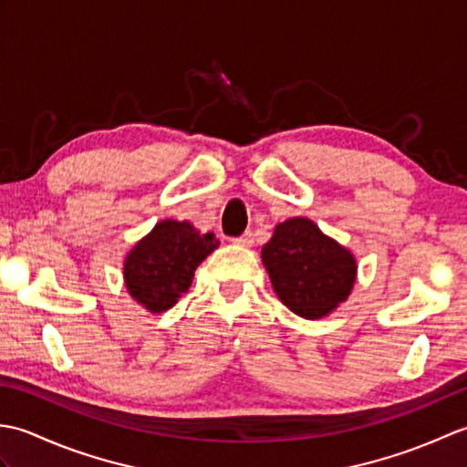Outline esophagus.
Returning a JSON list of instances; mask_svg holds the SVG:
<instances>
[{"instance_id":"esophagus-1","label":"esophagus","mask_w":467,"mask_h":467,"mask_svg":"<svg viewBox=\"0 0 467 467\" xmlns=\"http://www.w3.org/2000/svg\"><path fill=\"white\" fill-rule=\"evenodd\" d=\"M233 243L239 244V246H253L254 236H253V233H244L241 236H236V239H233Z\"/></svg>"}]
</instances>
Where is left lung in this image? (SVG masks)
Wrapping results in <instances>:
<instances>
[{
	"label": "left lung",
	"mask_w": 467,
	"mask_h": 467,
	"mask_svg": "<svg viewBox=\"0 0 467 467\" xmlns=\"http://www.w3.org/2000/svg\"><path fill=\"white\" fill-rule=\"evenodd\" d=\"M276 296L303 319H321L349 296L357 261L309 218L276 224L261 251Z\"/></svg>",
	"instance_id": "obj_1"
}]
</instances>
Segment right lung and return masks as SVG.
I'll use <instances>...</instances> for the list:
<instances>
[{
    "instance_id": "add662e5",
    "label": "right lung",
    "mask_w": 467,
    "mask_h": 467,
    "mask_svg": "<svg viewBox=\"0 0 467 467\" xmlns=\"http://www.w3.org/2000/svg\"><path fill=\"white\" fill-rule=\"evenodd\" d=\"M221 244L188 221L158 223L134 244L124 261V283L132 299L150 313H162L192 285L196 266Z\"/></svg>"
}]
</instances>
